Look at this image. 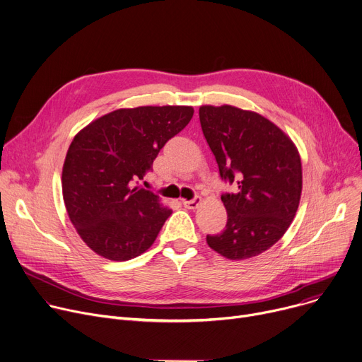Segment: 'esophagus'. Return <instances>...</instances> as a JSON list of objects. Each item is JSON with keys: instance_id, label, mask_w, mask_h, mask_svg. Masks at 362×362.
<instances>
[{"instance_id": "1", "label": "esophagus", "mask_w": 362, "mask_h": 362, "mask_svg": "<svg viewBox=\"0 0 362 362\" xmlns=\"http://www.w3.org/2000/svg\"><path fill=\"white\" fill-rule=\"evenodd\" d=\"M201 201H202L201 196H194V198L190 199V201H182V204L187 209H196V208H198V205L201 204Z\"/></svg>"}]
</instances>
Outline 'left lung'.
I'll return each instance as SVG.
<instances>
[{"label": "left lung", "mask_w": 362, "mask_h": 362, "mask_svg": "<svg viewBox=\"0 0 362 362\" xmlns=\"http://www.w3.org/2000/svg\"><path fill=\"white\" fill-rule=\"evenodd\" d=\"M204 136L223 182L226 225L208 245L229 259L258 255L287 231L302 194V163L293 141L262 115L231 105L199 108Z\"/></svg>", "instance_id": "obj_1"}]
</instances>
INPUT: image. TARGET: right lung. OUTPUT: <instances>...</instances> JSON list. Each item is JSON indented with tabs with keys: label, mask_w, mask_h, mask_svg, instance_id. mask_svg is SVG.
Returning a JSON list of instances; mask_svg holds the SVG:
<instances>
[{
	"label": "right lung",
	"mask_w": 362,
	"mask_h": 362,
	"mask_svg": "<svg viewBox=\"0 0 362 362\" xmlns=\"http://www.w3.org/2000/svg\"><path fill=\"white\" fill-rule=\"evenodd\" d=\"M192 117V107L124 108L75 136L63 164V201L78 234L98 255L127 261L151 247L172 211L136 183Z\"/></svg>",
	"instance_id": "add662e5"
}]
</instances>
